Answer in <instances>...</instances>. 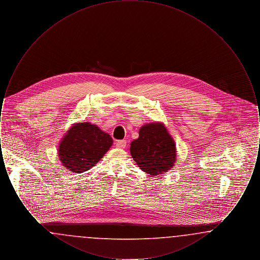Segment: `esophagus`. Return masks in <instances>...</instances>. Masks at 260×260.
I'll return each mask as SVG.
<instances>
[{
	"label": "esophagus",
	"instance_id": "34e87169",
	"mask_svg": "<svg viewBox=\"0 0 260 260\" xmlns=\"http://www.w3.org/2000/svg\"><path fill=\"white\" fill-rule=\"evenodd\" d=\"M116 146L118 148H124L126 146V140H118L116 142Z\"/></svg>",
	"mask_w": 260,
	"mask_h": 260
}]
</instances>
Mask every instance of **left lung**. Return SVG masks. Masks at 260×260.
Listing matches in <instances>:
<instances>
[{
  "label": "left lung",
  "instance_id": "1",
  "mask_svg": "<svg viewBox=\"0 0 260 260\" xmlns=\"http://www.w3.org/2000/svg\"><path fill=\"white\" fill-rule=\"evenodd\" d=\"M175 144L164 124L143 125L139 137L131 143V154L137 166L152 176L169 172L176 160Z\"/></svg>",
  "mask_w": 260,
  "mask_h": 260
}]
</instances>
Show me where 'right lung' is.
<instances>
[{"label":"right lung","instance_id":"add662e5","mask_svg":"<svg viewBox=\"0 0 260 260\" xmlns=\"http://www.w3.org/2000/svg\"><path fill=\"white\" fill-rule=\"evenodd\" d=\"M112 143L111 136L95 124L78 123L62 138L59 160L72 173H85L103 157Z\"/></svg>","mask_w":260,"mask_h":260}]
</instances>
